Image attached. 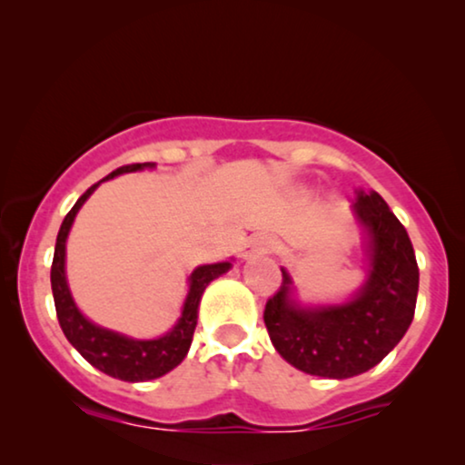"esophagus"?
Segmentation results:
<instances>
[{
  "mask_svg": "<svg viewBox=\"0 0 465 465\" xmlns=\"http://www.w3.org/2000/svg\"><path fill=\"white\" fill-rule=\"evenodd\" d=\"M273 250V242L269 237H262V234H256L252 237L243 248V256H254V254H267V252Z\"/></svg>",
  "mask_w": 465,
  "mask_h": 465,
  "instance_id": "esophagus-1",
  "label": "esophagus"
}]
</instances>
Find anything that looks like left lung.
<instances>
[{"label":"left lung","instance_id":"8db88e82","mask_svg":"<svg viewBox=\"0 0 465 465\" xmlns=\"http://www.w3.org/2000/svg\"><path fill=\"white\" fill-rule=\"evenodd\" d=\"M353 213L369 252L362 289L345 303L300 306L282 269V284L262 314L276 351L308 375L347 380L366 372L399 345L414 319L418 265L408 231L377 192H358Z\"/></svg>","mask_w":465,"mask_h":465}]
</instances>
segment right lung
Instances as JSON below:
<instances>
[{
  "label": "right lung",
  "mask_w": 465,
  "mask_h": 465,
  "mask_svg": "<svg viewBox=\"0 0 465 465\" xmlns=\"http://www.w3.org/2000/svg\"><path fill=\"white\" fill-rule=\"evenodd\" d=\"M144 168H154V163H131L123 165V168L114 170L103 181H110L114 176L124 174V172H137ZM103 181L94 183L82 198L74 203V206L68 211L64 222H62L60 232H57L54 262H51V291H54L55 312L60 328L68 338V342L77 349L79 353L88 360L94 369H99L105 375L116 377L123 381H148L157 380V377L170 372L174 366L183 362L192 345L193 330L198 323V303L203 297L204 289L222 273L231 269V262H213V265H200L193 269L189 276V293L183 303V312L176 325L168 334L153 338V341H135L118 331L105 330L101 325H94L79 312L74 306L71 289L66 282L64 261H66V237L71 231L74 215L82 209V204L90 198V193L101 185Z\"/></svg>",
  "instance_id": "add662e5"
}]
</instances>
